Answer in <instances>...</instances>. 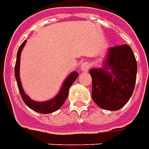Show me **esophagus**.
Wrapping results in <instances>:
<instances>
[{
    "instance_id": "34e87169",
    "label": "esophagus",
    "mask_w": 149,
    "mask_h": 149,
    "mask_svg": "<svg viewBox=\"0 0 149 149\" xmlns=\"http://www.w3.org/2000/svg\"><path fill=\"white\" fill-rule=\"evenodd\" d=\"M91 63L89 61L83 62L81 65V68H82V71H88V70L91 68Z\"/></svg>"
}]
</instances>
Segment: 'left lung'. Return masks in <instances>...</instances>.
<instances>
[{
  "instance_id": "left-lung-1",
  "label": "left lung",
  "mask_w": 149,
  "mask_h": 149,
  "mask_svg": "<svg viewBox=\"0 0 149 149\" xmlns=\"http://www.w3.org/2000/svg\"><path fill=\"white\" fill-rule=\"evenodd\" d=\"M108 69L111 72L107 70ZM136 72V60L129 45L110 47L103 68L90 70L94 102L107 110L114 111L122 108L133 93Z\"/></svg>"
}]
</instances>
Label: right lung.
<instances>
[{
	"instance_id": "1",
	"label": "right lung",
	"mask_w": 149,
	"mask_h": 149,
	"mask_svg": "<svg viewBox=\"0 0 149 149\" xmlns=\"http://www.w3.org/2000/svg\"><path fill=\"white\" fill-rule=\"evenodd\" d=\"M25 43L26 40H24L22 43V44L19 46L18 52H17V61H16V64H15V77H16V79H17V86H18V89H19L20 96L22 97L24 102L25 103L26 105L32 110L40 113H44V114L53 113V112L58 110L63 105V103L65 102V101H66L67 96H68V92H69V89H70V86L73 84V82L78 78L79 73L74 71V72L70 74L69 77L67 78L66 80H65L61 91H59L58 95L55 97H54L53 99L50 100L48 102H38L32 101L24 94V90H23L22 86H21V82H20V79H19V76L20 53H21V51H22Z\"/></svg>"
}]
</instances>
